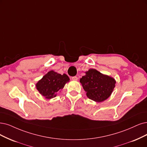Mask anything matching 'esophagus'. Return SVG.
Here are the masks:
<instances>
[{
  "label": "esophagus",
  "instance_id": "34e87169",
  "mask_svg": "<svg viewBox=\"0 0 147 147\" xmlns=\"http://www.w3.org/2000/svg\"><path fill=\"white\" fill-rule=\"evenodd\" d=\"M72 80H75V81H76V80H78V77H76V76H74V77H72Z\"/></svg>",
  "mask_w": 147,
  "mask_h": 147
}]
</instances>
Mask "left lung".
<instances>
[{
    "mask_svg": "<svg viewBox=\"0 0 147 147\" xmlns=\"http://www.w3.org/2000/svg\"><path fill=\"white\" fill-rule=\"evenodd\" d=\"M90 99L101 102L110 96L115 87V79L95 69H90L80 79Z\"/></svg>",
    "mask_w": 147,
    "mask_h": 147,
    "instance_id": "1",
    "label": "left lung"
}]
</instances>
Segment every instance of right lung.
<instances>
[{
  "label": "right lung",
  "instance_id": "obj_1",
  "mask_svg": "<svg viewBox=\"0 0 147 147\" xmlns=\"http://www.w3.org/2000/svg\"><path fill=\"white\" fill-rule=\"evenodd\" d=\"M69 80L67 74L61 75L51 70L38 81L36 86L40 94L46 99H50L57 96Z\"/></svg>",
  "mask_w": 147,
  "mask_h": 147
}]
</instances>
